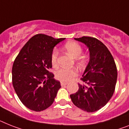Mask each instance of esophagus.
I'll return each instance as SVG.
<instances>
[{"label":"esophagus","mask_w":129,"mask_h":129,"mask_svg":"<svg viewBox=\"0 0 129 129\" xmlns=\"http://www.w3.org/2000/svg\"><path fill=\"white\" fill-rule=\"evenodd\" d=\"M67 84H68V83L67 82H60V85H61V86H64Z\"/></svg>","instance_id":"esophagus-1"}]
</instances>
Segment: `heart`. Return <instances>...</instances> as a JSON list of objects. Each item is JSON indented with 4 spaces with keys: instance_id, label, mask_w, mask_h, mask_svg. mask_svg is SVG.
Returning a JSON list of instances; mask_svg holds the SVG:
<instances>
[{
    "instance_id": "heart-1",
    "label": "heart",
    "mask_w": 129,
    "mask_h": 129,
    "mask_svg": "<svg viewBox=\"0 0 129 129\" xmlns=\"http://www.w3.org/2000/svg\"><path fill=\"white\" fill-rule=\"evenodd\" d=\"M64 48L67 52L72 57L77 58V62L80 65H84L86 62V58L83 56H80L83 51L82 47L78 43L75 41H69L64 45ZM58 51L54 49L51 54V62L53 66L57 64ZM78 74V71L76 69H65L61 68L57 70L55 72V76L57 79L62 82H68L72 79V78Z\"/></svg>"
}]
</instances>
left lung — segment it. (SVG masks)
Instances as JSON below:
<instances>
[{"instance_id": "left-lung-1", "label": "left lung", "mask_w": 129, "mask_h": 129, "mask_svg": "<svg viewBox=\"0 0 129 129\" xmlns=\"http://www.w3.org/2000/svg\"><path fill=\"white\" fill-rule=\"evenodd\" d=\"M84 43L90 51V60L78 84L77 92L71 94L73 104L91 113L100 109L109 101L115 88L117 71L114 58L102 41L91 37L74 38Z\"/></svg>"}]
</instances>
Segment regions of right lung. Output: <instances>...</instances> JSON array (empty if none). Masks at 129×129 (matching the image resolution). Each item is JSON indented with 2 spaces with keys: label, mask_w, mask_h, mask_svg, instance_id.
I'll return each mask as SVG.
<instances>
[{
  "label": "right lung",
  "mask_w": 129,
  "mask_h": 129,
  "mask_svg": "<svg viewBox=\"0 0 129 129\" xmlns=\"http://www.w3.org/2000/svg\"><path fill=\"white\" fill-rule=\"evenodd\" d=\"M65 38L55 39L39 34L22 47L12 67V84L22 103L34 111L46 109L53 103L60 82L49 71L54 47Z\"/></svg>",
  "instance_id": "obj_1"
}]
</instances>
